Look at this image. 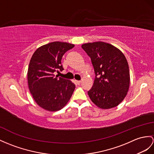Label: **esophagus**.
<instances>
[{
    "mask_svg": "<svg viewBox=\"0 0 154 154\" xmlns=\"http://www.w3.org/2000/svg\"><path fill=\"white\" fill-rule=\"evenodd\" d=\"M76 84H77L78 85H80V84H81L82 81H80V80H76Z\"/></svg>",
    "mask_w": 154,
    "mask_h": 154,
    "instance_id": "34e87169",
    "label": "esophagus"
}]
</instances>
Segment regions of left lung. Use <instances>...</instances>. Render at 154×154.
<instances>
[{
	"label": "left lung",
	"instance_id": "obj_1",
	"mask_svg": "<svg viewBox=\"0 0 154 154\" xmlns=\"http://www.w3.org/2000/svg\"><path fill=\"white\" fill-rule=\"evenodd\" d=\"M91 58L95 73L94 83L88 92L99 108L117 106L126 97L130 85L129 65L124 54L113 45L95 42L82 45Z\"/></svg>",
	"mask_w": 154,
	"mask_h": 154
}]
</instances>
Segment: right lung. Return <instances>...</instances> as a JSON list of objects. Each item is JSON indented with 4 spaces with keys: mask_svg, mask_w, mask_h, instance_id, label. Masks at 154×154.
<instances>
[{
    "mask_svg": "<svg viewBox=\"0 0 154 154\" xmlns=\"http://www.w3.org/2000/svg\"><path fill=\"white\" fill-rule=\"evenodd\" d=\"M74 47L67 42H50L39 47L32 55L27 72L29 89L36 104L44 110H61L72 95L76 86L72 81L55 74L63 70V55Z\"/></svg>",
    "mask_w": 154,
    "mask_h": 154,
    "instance_id": "1",
    "label": "right lung"
}]
</instances>
